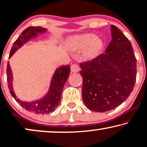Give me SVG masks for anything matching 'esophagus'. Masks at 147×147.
<instances>
[{
	"instance_id": "obj_1",
	"label": "esophagus",
	"mask_w": 147,
	"mask_h": 147,
	"mask_svg": "<svg viewBox=\"0 0 147 147\" xmlns=\"http://www.w3.org/2000/svg\"><path fill=\"white\" fill-rule=\"evenodd\" d=\"M70 70H71L72 72H77L79 70V66L76 64H72L71 67H70Z\"/></svg>"
}]
</instances>
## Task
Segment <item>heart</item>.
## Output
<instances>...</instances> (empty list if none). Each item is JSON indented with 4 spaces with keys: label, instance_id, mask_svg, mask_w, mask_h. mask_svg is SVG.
I'll return each instance as SVG.
<instances>
[{
    "label": "heart",
    "instance_id": "obj_1",
    "mask_svg": "<svg viewBox=\"0 0 147 147\" xmlns=\"http://www.w3.org/2000/svg\"><path fill=\"white\" fill-rule=\"evenodd\" d=\"M68 48L74 52L85 49L83 56L86 59H92L98 55L103 48V42L96 38L94 34H88L79 36H74L68 39Z\"/></svg>",
    "mask_w": 147,
    "mask_h": 147
}]
</instances>
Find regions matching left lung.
<instances>
[{
  "mask_svg": "<svg viewBox=\"0 0 147 147\" xmlns=\"http://www.w3.org/2000/svg\"><path fill=\"white\" fill-rule=\"evenodd\" d=\"M111 31L112 39L105 53L80 64L83 102L97 112L110 111L124 102L136 79V59L131 43L117 27L111 25Z\"/></svg>",
  "mask_w": 147,
  "mask_h": 147,
  "instance_id": "obj_1",
  "label": "left lung"
}]
</instances>
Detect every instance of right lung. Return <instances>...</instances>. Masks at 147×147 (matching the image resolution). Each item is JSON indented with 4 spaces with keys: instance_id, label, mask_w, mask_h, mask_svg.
I'll return each instance as SVG.
<instances>
[{
    "instance_id": "right-lung-1",
    "label": "right lung",
    "mask_w": 147,
    "mask_h": 147,
    "mask_svg": "<svg viewBox=\"0 0 147 147\" xmlns=\"http://www.w3.org/2000/svg\"><path fill=\"white\" fill-rule=\"evenodd\" d=\"M46 31H47V29L42 28L41 27L30 26L25 29L21 36L13 43L10 52L9 58L18 49L21 48L23 44L29 42L31 39L38 36V34H44ZM70 72L69 65L62 66L58 68L51 80L48 93L42 98L33 101H23L17 98L13 90V73L9 62H8L7 67L8 87L11 95L14 97L17 102L19 103L26 110L40 114L51 113L55 110L59 105L61 99L62 91L64 88V84L69 77Z\"/></svg>"
}]
</instances>
